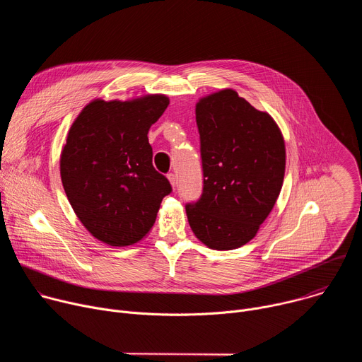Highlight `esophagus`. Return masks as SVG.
Returning <instances> with one entry per match:
<instances>
[{"label":"esophagus","instance_id":"obj_1","mask_svg":"<svg viewBox=\"0 0 362 362\" xmlns=\"http://www.w3.org/2000/svg\"><path fill=\"white\" fill-rule=\"evenodd\" d=\"M168 179H169V182H170L172 187L175 189V187H176V176H175L173 173H169V175H168Z\"/></svg>","mask_w":362,"mask_h":362}]
</instances>
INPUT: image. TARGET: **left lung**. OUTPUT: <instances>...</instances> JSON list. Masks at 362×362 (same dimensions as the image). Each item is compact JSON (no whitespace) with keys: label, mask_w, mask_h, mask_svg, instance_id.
Wrapping results in <instances>:
<instances>
[{"label":"left lung","mask_w":362,"mask_h":362,"mask_svg":"<svg viewBox=\"0 0 362 362\" xmlns=\"http://www.w3.org/2000/svg\"><path fill=\"white\" fill-rule=\"evenodd\" d=\"M203 192L186 204L194 236L211 249L243 246L259 230L281 193L285 141L275 120L232 88L196 105Z\"/></svg>","instance_id":"left-lung-1"}]
</instances>
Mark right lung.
<instances>
[{
  "mask_svg": "<svg viewBox=\"0 0 362 362\" xmlns=\"http://www.w3.org/2000/svg\"><path fill=\"white\" fill-rule=\"evenodd\" d=\"M169 106L165 94L133 100L95 98L71 124L60 156V175L83 226L110 246L141 240L172 192L153 168L148 129Z\"/></svg>",
  "mask_w": 362,
  "mask_h": 362,
  "instance_id": "add662e5",
  "label": "right lung"
}]
</instances>
